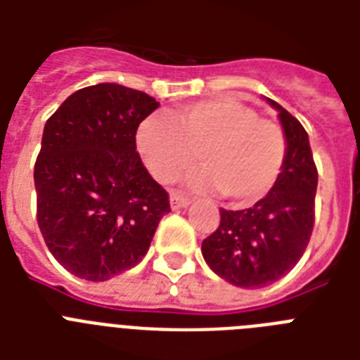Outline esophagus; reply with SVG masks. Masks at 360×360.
Returning a JSON list of instances; mask_svg holds the SVG:
<instances>
[{"label":"esophagus","mask_w":360,"mask_h":360,"mask_svg":"<svg viewBox=\"0 0 360 360\" xmlns=\"http://www.w3.org/2000/svg\"><path fill=\"white\" fill-rule=\"evenodd\" d=\"M188 203H191V198L183 196L179 192H174V194L169 196V205H172V209H183L186 207Z\"/></svg>","instance_id":"1"}]
</instances>
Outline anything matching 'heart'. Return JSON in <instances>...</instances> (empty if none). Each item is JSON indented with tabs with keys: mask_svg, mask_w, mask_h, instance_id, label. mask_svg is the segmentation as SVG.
<instances>
[{
	"mask_svg": "<svg viewBox=\"0 0 360 360\" xmlns=\"http://www.w3.org/2000/svg\"><path fill=\"white\" fill-rule=\"evenodd\" d=\"M136 149L160 183L177 179L200 155L205 168L191 185L250 205L267 196L284 172L288 136L282 124L236 98H213L177 110L172 121L146 117L136 129Z\"/></svg>",
	"mask_w": 360,
	"mask_h": 360,
	"instance_id": "b5f03b06",
	"label": "heart"
}]
</instances>
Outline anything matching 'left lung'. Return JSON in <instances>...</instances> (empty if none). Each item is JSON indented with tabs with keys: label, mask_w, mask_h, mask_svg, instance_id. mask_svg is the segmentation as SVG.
Wrapping results in <instances>:
<instances>
[{
	"label": "left lung",
	"mask_w": 360,
	"mask_h": 360,
	"mask_svg": "<svg viewBox=\"0 0 360 360\" xmlns=\"http://www.w3.org/2000/svg\"><path fill=\"white\" fill-rule=\"evenodd\" d=\"M278 110L288 136L284 172L267 196L240 211L220 209L219 228L202 243L203 259L226 282L256 290L290 273L301 259L314 230L318 168L304 127Z\"/></svg>",
	"instance_id": "1"
}]
</instances>
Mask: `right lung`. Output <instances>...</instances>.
Returning a JSON list of instances; mask_svg holds the SVG:
<instances>
[{"mask_svg": "<svg viewBox=\"0 0 360 360\" xmlns=\"http://www.w3.org/2000/svg\"><path fill=\"white\" fill-rule=\"evenodd\" d=\"M158 103L97 84L72 93L44 124L35 162L37 222L69 273L104 282L141 262L169 196L136 151V129Z\"/></svg>", "mask_w": 360, "mask_h": 360, "instance_id": "right-lung-1", "label": "right lung"}]
</instances>
